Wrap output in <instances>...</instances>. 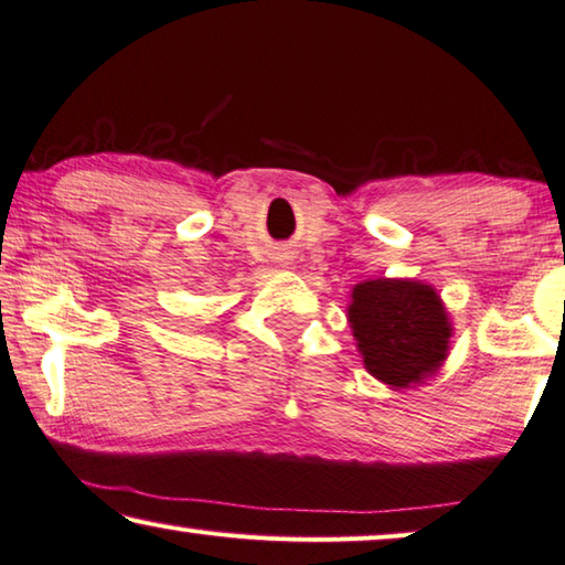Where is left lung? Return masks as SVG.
Returning a JSON list of instances; mask_svg holds the SVG:
<instances>
[{
  "label": "left lung",
  "instance_id": "left-lung-1",
  "mask_svg": "<svg viewBox=\"0 0 565 565\" xmlns=\"http://www.w3.org/2000/svg\"><path fill=\"white\" fill-rule=\"evenodd\" d=\"M348 318L365 367L387 385L420 383L448 355L450 322L430 285L360 282Z\"/></svg>",
  "mask_w": 565,
  "mask_h": 565
}]
</instances>
